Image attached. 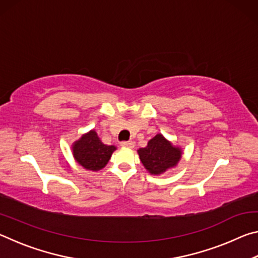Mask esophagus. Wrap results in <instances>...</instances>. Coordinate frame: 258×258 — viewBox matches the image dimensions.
Returning a JSON list of instances; mask_svg holds the SVG:
<instances>
[{
    "label": "esophagus",
    "instance_id": "esophagus-1",
    "mask_svg": "<svg viewBox=\"0 0 258 258\" xmlns=\"http://www.w3.org/2000/svg\"><path fill=\"white\" fill-rule=\"evenodd\" d=\"M120 146L123 148H133L134 147V141H123L120 143Z\"/></svg>",
    "mask_w": 258,
    "mask_h": 258
}]
</instances>
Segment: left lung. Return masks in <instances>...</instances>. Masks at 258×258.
I'll return each instance as SVG.
<instances>
[{
  "instance_id": "left-lung-1",
  "label": "left lung",
  "mask_w": 258,
  "mask_h": 258,
  "mask_svg": "<svg viewBox=\"0 0 258 258\" xmlns=\"http://www.w3.org/2000/svg\"><path fill=\"white\" fill-rule=\"evenodd\" d=\"M138 152L143 166L155 175L175 166L181 159L180 149L173 147L161 134H157L146 148H141Z\"/></svg>"
}]
</instances>
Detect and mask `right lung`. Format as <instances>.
<instances>
[{
	"instance_id": "obj_1",
	"label": "right lung",
	"mask_w": 258,
	"mask_h": 258,
	"mask_svg": "<svg viewBox=\"0 0 258 258\" xmlns=\"http://www.w3.org/2000/svg\"><path fill=\"white\" fill-rule=\"evenodd\" d=\"M115 149L113 146L103 145L94 131L84 135L73 147L74 157L77 163L90 171H99L103 168Z\"/></svg>"
}]
</instances>
